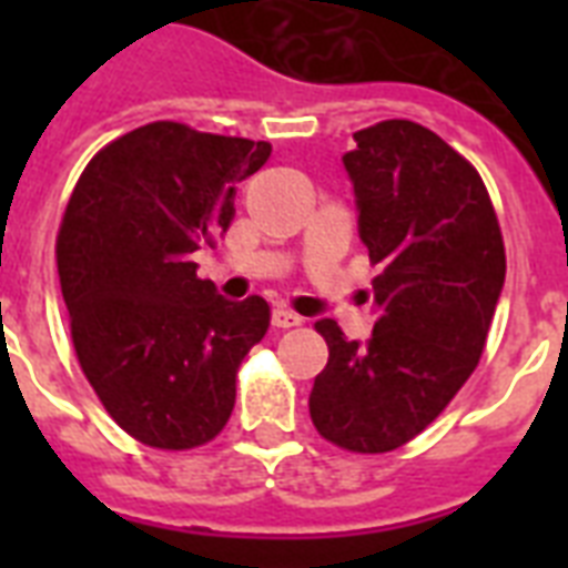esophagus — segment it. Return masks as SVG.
I'll return each instance as SVG.
<instances>
[{
	"mask_svg": "<svg viewBox=\"0 0 568 568\" xmlns=\"http://www.w3.org/2000/svg\"><path fill=\"white\" fill-rule=\"evenodd\" d=\"M271 321H274V327H280V329L301 327V324H303L301 315H294V312H288V310H274Z\"/></svg>",
	"mask_w": 568,
	"mask_h": 568,
	"instance_id": "esophagus-1",
	"label": "esophagus"
}]
</instances>
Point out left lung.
<instances>
[{
    "label": "left lung",
    "instance_id": "1",
    "mask_svg": "<svg viewBox=\"0 0 568 568\" xmlns=\"http://www.w3.org/2000/svg\"><path fill=\"white\" fill-rule=\"evenodd\" d=\"M342 155L374 276V333L329 347L315 377V430L354 454H386L439 418L480 363L504 288L501 226L475 164L413 120H383Z\"/></svg>",
    "mask_w": 568,
    "mask_h": 568
}]
</instances>
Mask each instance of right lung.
Wrapping results in <instances>:
<instances>
[{"label": "right lung", "mask_w": 568, "mask_h": 568, "mask_svg": "<svg viewBox=\"0 0 568 568\" xmlns=\"http://www.w3.org/2000/svg\"><path fill=\"white\" fill-rule=\"evenodd\" d=\"M267 155V141L159 120L102 146L70 194L55 258L75 356L105 413L150 448L212 442L271 327L265 297L226 301L191 262L230 230L235 182Z\"/></svg>", "instance_id": "add662e5"}]
</instances>
